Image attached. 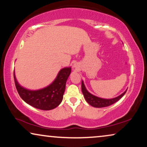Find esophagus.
<instances>
[{
  "mask_svg": "<svg viewBox=\"0 0 147 147\" xmlns=\"http://www.w3.org/2000/svg\"><path fill=\"white\" fill-rule=\"evenodd\" d=\"M74 67H76V64H74Z\"/></svg>",
  "mask_w": 147,
  "mask_h": 147,
  "instance_id": "34e87169",
  "label": "esophagus"
}]
</instances>
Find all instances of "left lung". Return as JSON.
Segmentation results:
<instances>
[{
	"mask_svg": "<svg viewBox=\"0 0 147 147\" xmlns=\"http://www.w3.org/2000/svg\"><path fill=\"white\" fill-rule=\"evenodd\" d=\"M127 90L125 91L124 93H123L122 94L119 95L118 97H115V98L113 99H103L100 98V97H96L95 95L91 94L89 91L87 90L86 87H85V85L84 84V82H82V91L83 94H84V96L86 99V101L89 104V105L93 106L94 107H108L112 104L116 103L117 101H118L121 97H122L123 95L125 94Z\"/></svg>",
	"mask_w": 147,
	"mask_h": 147,
	"instance_id": "8db88e82",
	"label": "left lung"
}]
</instances>
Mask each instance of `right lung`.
Here are the masks:
<instances>
[{
    "mask_svg": "<svg viewBox=\"0 0 147 147\" xmlns=\"http://www.w3.org/2000/svg\"><path fill=\"white\" fill-rule=\"evenodd\" d=\"M71 73V67L61 69L50 86L39 90L24 88L17 82L14 72L16 88L21 98L32 107L41 110H51L60 104L65 89V84Z\"/></svg>",
    "mask_w": 147,
    "mask_h": 147,
    "instance_id": "right-lung-1",
    "label": "right lung"
}]
</instances>
